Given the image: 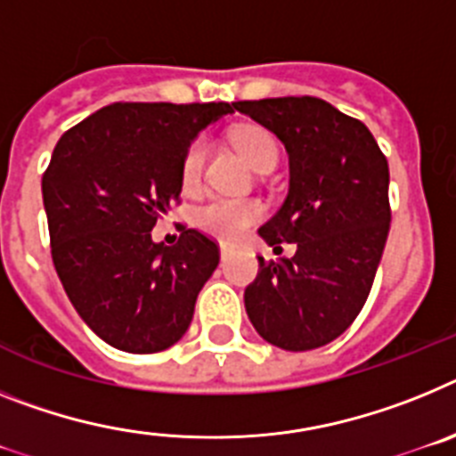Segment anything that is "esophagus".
Wrapping results in <instances>:
<instances>
[{
  "mask_svg": "<svg viewBox=\"0 0 456 456\" xmlns=\"http://www.w3.org/2000/svg\"><path fill=\"white\" fill-rule=\"evenodd\" d=\"M229 255H232V248L229 245H220V256H223V261H227Z\"/></svg>",
  "mask_w": 456,
  "mask_h": 456,
  "instance_id": "obj_1",
  "label": "esophagus"
}]
</instances>
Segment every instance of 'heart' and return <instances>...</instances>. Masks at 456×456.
I'll return each mask as SVG.
<instances>
[{"label": "heart", "mask_w": 456, "mask_h": 456, "mask_svg": "<svg viewBox=\"0 0 456 456\" xmlns=\"http://www.w3.org/2000/svg\"><path fill=\"white\" fill-rule=\"evenodd\" d=\"M233 146L239 149L240 156L250 162V167L256 172H268L277 165L280 149L277 142L268 130L264 128H240L233 133ZM206 146L201 140H195L188 146L183 162H181V181L183 188H195L204 174ZM264 216L259 201L252 200H227L216 197L197 208V224L206 233H211L224 243H236L243 239L245 232Z\"/></svg>", "instance_id": "heart-1"}]
</instances>
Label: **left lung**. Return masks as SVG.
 I'll return each mask as SVG.
<instances>
[{
	"label": "left lung",
	"instance_id": "8db88e82",
	"mask_svg": "<svg viewBox=\"0 0 456 456\" xmlns=\"http://www.w3.org/2000/svg\"><path fill=\"white\" fill-rule=\"evenodd\" d=\"M289 153V195L259 229L275 252L245 289V312L273 346L310 351L338 339L365 305L390 232L387 160L362 121L314 96L233 102Z\"/></svg>",
	"mask_w": 456,
	"mask_h": 456
}]
</instances>
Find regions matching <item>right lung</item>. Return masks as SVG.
Instances as JSON below:
<instances>
[{"label":"right lung","instance_id":"obj_1","mask_svg":"<svg viewBox=\"0 0 456 456\" xmlns=\"http://www.w3.org/2000/svg\"><path fill=\"white\" fill-rule=\"evenodd\" d=\"M233 102H112L61 134L43 174L57 275L82 322L128 354H158L188 330L216 240L181 229L151 239L181 195V162L200 130Z\"/></svg>","mask_w":456,"mask_h":456}]
</instances>
